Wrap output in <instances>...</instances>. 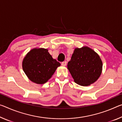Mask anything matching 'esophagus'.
I'll use <instances>...</instances> for the list:
<instances>
[{"instance_id": "1", "label": "esophagus", "mask_w": 122, "mask_h": 122, "mask_svg": "<svg viewBox=\"0 0 122 122\" xmlns=\"http://www.w3.org/2000/svg\"><path fill=\"white\" fill-rule=\"evenodd\" d=\"M61 65H62V66H66L67 65V62L66 61L62 62L61 63Z\"/></svg>"}]
</instances>
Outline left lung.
Here are the masks:
<instances>
[{"label":"left lung","mask_w":122,"mask_h":122,"mask_svg":"<svg viewBox=\"0 0 122 122\" xmlns=\"http://www.w3.org/2000/svg\"><path fill=\"white\" fill-rule=\"evenodd\" d=\"M102 67L99 56L87 47L75 48L67 65L75 82L84 86L90 85L98 80Z\"/></svg>","instance_id":"obj_1"}]
</instances>
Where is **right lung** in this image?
Returning a JSON list of instances; mask_svg holds the SVG:
<instances>
[{"label": "right lung", "instance_id": "add662e5", "mask_svg": "<svg viewBox=\"0 0 122 122\" xmlns=\"http://www.w3.org/2000/svg\"><path fill=\"white\" fill-rule=\"evenodd\" d=\"M60 65L59 62L53 59L48 50L44 48L31 50L22 62L23 69L26 76L37 84L47 82Z\"/></svg>", "mask_w": 122, "mask_h": 122}]
</instances>
